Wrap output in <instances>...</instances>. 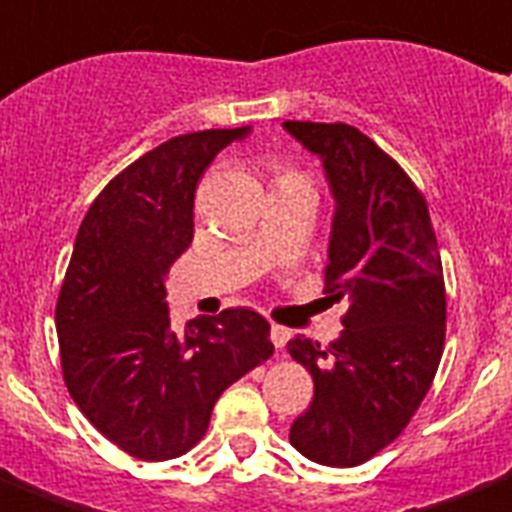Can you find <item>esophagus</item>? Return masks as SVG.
Segmentation results:
<instances>
[{"mask_svg": "<svg viewBox=\"0 0 512 512\" xmlns=\"http://www.w3.org/2000/svg\"><path fill=\"white\" fill-rule=\"evenodd\" d=\"M288 336H291V333H288V328H283V325H274V328H271V333H269L271 344H274L277 350H283L285 342H288Z\"/></svg>", "mask_w": 512, "mask_h": 512, "instance_id": "1", "label": "esophagus"}]
</instances>
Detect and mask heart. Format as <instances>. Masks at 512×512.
I'll list each match as a JSON object with an SVG mask.
<instances>
[{"mask_svg":"<svg viewBox=\"0 0 512 512\" xmlns=\"http://www.w3.org/2000/svg\"><path fill=\"white\" fill-rule=\"evenodd\" d=\"M283 176H294V173H283ZM283 176H280V179H283Z\"/></svg>","mask_w":512,"mask_h":512,"instance_id":"obj_1","label":"heart"}]
</instances>
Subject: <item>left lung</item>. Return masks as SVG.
Listing matches in <instances>:
<instances>
[{
    "mask_svg": "<svg viewBox=\"0 0 512 512\" xmlns=\"http://www.w3.org/2000/svg\"><path fill=\"white\" fill-rule=\"evenodd\" d=\"M283 128L322 159L336 201L325 294L350 302L336 342H288L314 378L288 440L319 465L353 468L406 429L434 381L446 344L443 263L426 198L373 139L344 123Z\"/></svg>",
    "mask_w": 512,
    "mask_h": 512,
    "instance_id": "left-lung-1",
    "label": "left lung"
}]
</instances>
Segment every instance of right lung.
Masks as SVG:
<instances>
[{"label":"right lung","instance_id":"right-lung-1","mask_svg":"<svg viewBox=\"0 0 512 512\" xmlns=\"http://www.w3.org/2000/svg\"><path fill=\"white\" fill-rule=\"evenodd\" d=\"M252 128L182 134L114 176L83 218L55 305L72 401L137 460L182 457L210 426L221 392L274 353L249 308L170 325L165 277L193 241L201 173Z\"/></svg>","mask_w":512,"mask_h":512}]
</instances>
